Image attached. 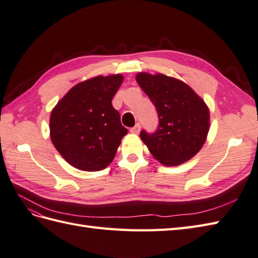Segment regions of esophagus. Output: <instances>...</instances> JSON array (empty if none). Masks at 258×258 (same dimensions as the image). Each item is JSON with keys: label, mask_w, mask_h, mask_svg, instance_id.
Instances as JSON below:
<instances>
[{"label": "esophagus", "mask_w": 258, "mask_h": 258, "mask_svg": "<svg viewBox=\"0 0 258 258\" xmlns=\"http://www.w3.org/2000/svg\"><path fill=\"white\" fill-rule=\"evenodd\" d=\"M140 131H141V125L140 124H136L134 127H132L130 130V132H131L132 134H138V133H140Z\"/></svg>", "instance_id": "34e87169"}]
</instances>
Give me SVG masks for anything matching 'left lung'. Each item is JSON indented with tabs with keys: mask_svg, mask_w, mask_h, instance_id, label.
I'll return each instance as SVG.
<instances>
[{
	"mask_svg": "<svg viewBox=\"0 0 258 258\" xmlns=\"http://www.w3.org/2000/svg\"><path fill=\"white\" fill-rule=\"evenodd\" d=\"M136 81L157 110L159 124L141 138L157 160L177 166L201 150L209 131V110L202 98L179 79L140 73Z\"/></svg>",
	"mask_w": 258,
	"mask_h": 258,
	"instance_id": "1",
	"label": "left lung"
}]
</instances>
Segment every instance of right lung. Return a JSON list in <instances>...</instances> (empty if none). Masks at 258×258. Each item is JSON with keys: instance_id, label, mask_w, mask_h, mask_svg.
Segmentation results:
<instances>
[{"instance_id": "add662e5", "label": "right lung", "mask_w": 258, "mask_h": 258, "mask_svg": "<svg viewBox=\"0 0 258 258\" xmlns=\"http://www.w3.org/2000/svg\"><path fill=\"white\" fill-rule=\"evenodd\" d=\"M123 76H97L74 86L52 110L50 136L71 166L99 171L113 160L127 130L112 105Z\"/></svg>"}]
</instances>
